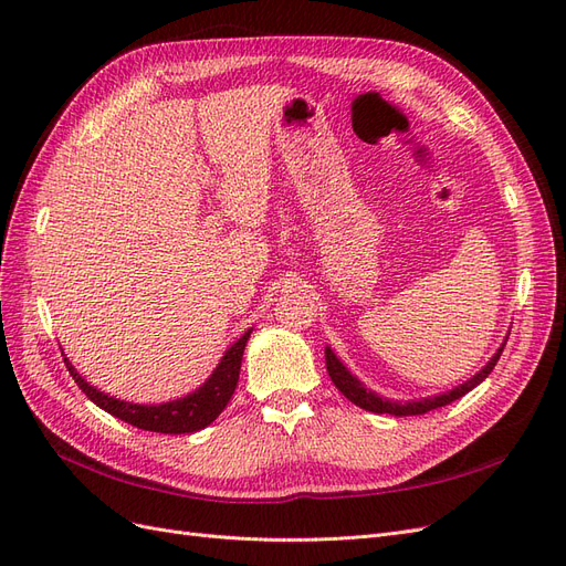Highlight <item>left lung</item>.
<instances>
[{"instance_id": "left-lung-1", "label": "left lung", "mask_w": 566, "mask_h": 566, "mask_svg": "<svg viewBox=\"0 0 566 566\" xmlns=\"http://www.w3.org/2000/svg\"><path fill=\"white\" fill-rule=\"evenodd\" d=\"M505 347V345H503ZM503 347L499 349V354H495L491 361L486 364V368L479 370L472 380H468L465 385L455 387L453 391H447V394H439V397H430V399H422V401H408V403H397V401H389V399H380L378 394L366 389L361 382H358L354 375L339 364V358L331 352L325 349V366H328V375L331 380L335 382V387L345 394V397L356 403L358 408H366L370 410V413H389V416H422L427 413V410H434V408H441V406H449L451 401L465 397L468 391H472L479 382H484L489 378V373L493 370V366L499 364V358L503 354Z\"/></svg>"}]
</instances>
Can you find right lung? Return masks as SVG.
I'll use <instances>...</instances> for the list:
<instances>
[{
  "label": "right lung",
  "mask_w": 566,
  "mask_h": 566,
  "mask_svg": "<svg viewBox=\"0 0 566 566\" xmlns=\"http://www.w3.org/2000/svg\"><path fill=\"white\" fill-rule=\"evenodd\" d=\"M250 333L252 331H248L224 354L217 370L210 375V380L205 382L198 391L188 394V397H184V399L160 403V406H139V403H127V401L113 399V397H108V394L94 389L90 382H84L80 378V373L71 364H67V358H63V361H65L67 370H71L77 387L87 394V397L98 408H104L106 413L125 420L134 427H139V430H146V432L186 434V432H198V430H202V427H208L231 401L235 385H238V375H241V361H243V352H245Z\"/></svg>",
  "instance_id": "right-lung-1"
}]
</instances>
